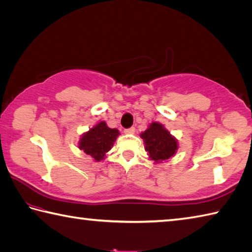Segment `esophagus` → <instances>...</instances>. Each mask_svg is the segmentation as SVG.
Segmentation results:
<instances>
[{
    "label": "esophagus",
    "mask_w": 252,
    "mask_h": 252,
    "mask_svg": "<svg viewBox=\"0 0 252 252\" xmlns=\"http://www.w3.org/2000/svg\"><path fill=\"white\" fill-rule=\"evenodd\" d=\"M124 132H125V134H127V135H129V134H134V132H135V128H134V127L127 128V129H125V130H124Z\"/></svg>",
    "instance_id": "esophagus-1"
}]
</instances>
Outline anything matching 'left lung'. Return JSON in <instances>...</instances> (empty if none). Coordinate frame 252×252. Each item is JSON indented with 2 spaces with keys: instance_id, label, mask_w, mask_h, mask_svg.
<instances>
[{
  "instance_id": "1",
  "label": "left lung",
  "mask_w": 252,
  "mask_h": 252,
  "mask_svg": "<svg viewBox=\"0 0 252 252\" xmlns=\"http://www.w3.org/2000/svg\"><path fill=\"white\" fill-rule=\"evenodd\" d=\"M140 137L144 139L149 159L154 160L156 163H161L172 158L179 148L175 137L158 122L151 123L148 128L141 132Z\"/></svg>"
}]
</instances>
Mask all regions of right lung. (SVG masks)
I'll list each match as a JSON object with an SVG mask.
<instances>
[{
  "mask_svg": "<svg viewBox=\"0 0 252 252\" xmlns=\"http://www.w3.org/2000/svg\"><path fill=\"white\" fill-rule=\"evenodd\" d=\"M118 135L120 131L116 128H110L105 122H98L84 132L79 140L78 147L98 162L105 158L106 153L112 149Z\"/></svg>",
  "mask_w": 252,
  "mask_h": 252,
  "instance_id": "right-lung-1",
  "label": "right lung"
}]
</instances>
